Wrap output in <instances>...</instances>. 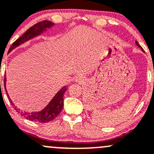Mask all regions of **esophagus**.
<instances>
[{"instance_id":"esophagus-1","label":"esophagus","mask_w":154,"mask_h":154,"mask_svg":"<svg viewBox=\"0 0 154 154\" xmlns=\"http://www.w3.org/2000/svg\"><path fill=\"white\" fill-rule=\"evenodd\" d=\"M82 80H83V78H82V76H80V75L76 76L75 78H74V80H75V82H82Z\"/></svg>"}]
</instances>
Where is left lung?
<instances>
[{
    "label": "left lung",
    "mask_w": 154,
    "mask_h": 154,
    "mask_svg": "<svg viewBox=\"0 0 154 154\" xmlns=\"http://www.w3.org/2000/svg\"><path fill=\"white\" fill-rule=\"evenodd\" d=\"M135 43H136V45H137V46H138V47H140V48H141V50H142V51H143V52H144V50H143V48H142V47H141V46H140V45H139V44H138V42H135Z\"/></svg>",
    "instance_id": "8db88e82"
}]
</instances>
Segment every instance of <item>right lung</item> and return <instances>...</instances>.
<instances>
[{
    "instance_id": "right-lung-1",
    "label": "right lung",
    "mask_w": 154,
    "mask_h": 154,
    "mask_svg": "<svg viewBox=\"0 0 154 154\" xmlns=\"http://www.w3.org/2000/svg\"><path fill=\"white\" fill-rule=\"evenodd\" d=\"M55 25V23H53L51 21H48V20H44L42 22L36 23V25H33V27L30 28L29 29L27 30L26 32L23 35L18 38L12 44L11 47H10L8 50V52H11L13 50H14L16 47L20 46L21 45L24 44L25 42L29 41L32 38L37 37L40 35L43 34L44 33L47 31L48 29L52 28ZM6 77L5 76L4 78V88L6 90V94H7L8 99H9L10 102L11 104H13V102L11 99H10L9 96H8L7 90H6ZM67 90L66 86H63V88L60 89L56 93L52 100L48 103V104L45 108L41 109L38 112H20V109H18L17 107H15L14 109L17 111L18 112H20L22 116L26 118V119L29 120L31 121H35V122H39V123H47L49 121H51L52 120L55 119L57 116H58L59 113L61 112L62 109L63 107V94L65 91Z\"/></svg>"
}]
</instances>
